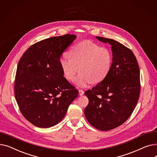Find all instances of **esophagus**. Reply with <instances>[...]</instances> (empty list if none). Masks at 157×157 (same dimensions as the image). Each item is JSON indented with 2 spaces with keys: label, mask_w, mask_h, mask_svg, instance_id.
<instances>
[{
  "label": "esophagus",
  "mask_w": 157,
  "mask_h": 157,
  "mask_svg": "<svg viewBox=\"0 0 157 157\" xmlns=\"http://www.w3.org/2000/svg\"><path fill=\"white\" fill-rule=\"evenodd\" d=\"M84 94V91L83 90H79V95H80V96H81V95H83Z\"/></svg>",
  "instance_id": "esophagus-1"
}]
</instances>
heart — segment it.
<instances>
[{
    "label": "heart",
    "instance_id": "1",
    "mask_svg": "<svg viewBox=\"0 0 157 157\" xmlns=\"http://www.w3.org/2000/svg\"><path fill=\"white\" fill-rule=\"evenodd\" d=\"M67 58H62L59 65L63 77L72 81L78 71L80 74L75 81L79 87L91 83H98L108 75L113 63L111 49L100 46L90 40L82 41L72 46L67 52Z\"/></svg>",
    "mask_w": 157,
    "mask_h": 157
}]
</instances>
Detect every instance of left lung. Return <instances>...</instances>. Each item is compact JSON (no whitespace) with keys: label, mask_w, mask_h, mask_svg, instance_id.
Here are the masks:
<instances>
[{"label":"left lung","mask_w":157,"mask_h":157,"mask_svg":"<svg viewBox=\"0 0 157 157\" xmlns=\"http://www.w3.org/2000/svg\"><path fill=\"white\" fill-rule=\"evenodd\" d=\"M96 39L111 46L113 63L107 77L85 92L89 100L85 115L93 127L108 131L122 125L134 111L141 88L140 71L130 49L111 39Z\"/></svg>","instance_id":"8db88e82"}]
</instances>
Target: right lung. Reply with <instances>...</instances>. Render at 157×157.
Instances as JSON below:
<instances>
[{"instance_id": "obj_1", "label": "right lung", "mask_w": 157, "mask_h": 157, "mask_svg": "<svg viewBox=\"0 0 157 157\" xmlns=\"http://www.w3.org/2000/svg\"><path fill=\"white\" fill-rule=\"evenodd\" d=\"M74 34L48 38L32 45L20 59L14 95L25 118L39 128H49L65 117L78 91L62 74L59 60L76 39Z\"/></svg>"}]
</instances>
